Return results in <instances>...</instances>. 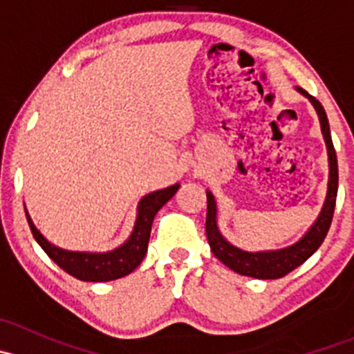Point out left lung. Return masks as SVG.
Wrapping results in <instances>:
<instances>
[{
    "mask_svg": "<svg viewBox=\"0 0 354 354\" xmlns=\"http://www.w3.org/2000/svg\"><path fill=\"white\" fill-rule=\"evenodd\" d=\"M296 91L305 95L319 114L320 130H322L324 140L327 147V159H329V181H327V194L324 205L320 209L319 216L313 221L312 226L305 231L301 238L296 243L284 246L277 250H260V252H248L226 240L223 236L217 224V202L214 198L212 192L205 190L207 194V219H205V233L209 240L210 250L214 255L221 260L226 267L234 270L241 276L255 277V279H279L286 274L301 266L305 260H308L313 253L319 250L322 241L326 240L327 231H329L332 216H334L335 197H337V157H335L334 144H332L329 120H327L326 109L322 108L319 101L301 87H296Z\"/></svg>",
    "mask_w": 354,
    "mask_h": 354,
    "instance_id": "1",
    "label": "left lung"
}]
</instances>
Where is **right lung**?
<instances>
[{"label": "right lung", "mask_w": 354, "mask_h": 354, "mask_svg": "<svg viewBox=\"0 0 354 354\" xmlns=\"http://www.w3.org/2000/svg\"><path fill=\"white\" fill-rule=\"evenodd\" d=\"M178 188L180 185L176 183L142 197L137 205V217H135L130 236L109 252H75V250L59 248L35 227L27 209H25V216H27L28 226H30L35 241L48 253L49 259L58 263L65 272L80 281H87V283H106V281L128 276L140 266L147 253L156 214L159 212L164 203L173 198Z\"/></svg>", "instance_id": "obj_1"}]
</instances>
